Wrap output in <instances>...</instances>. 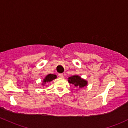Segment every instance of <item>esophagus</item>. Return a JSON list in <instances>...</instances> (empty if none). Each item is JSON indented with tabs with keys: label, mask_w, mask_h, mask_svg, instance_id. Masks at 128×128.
I'll use <instances>...</instances> for the list:
<instances>
[{
	"label": "esophagus",
	"mask_w": 128,
	"mask_h": 128,
	"mask_svg": "<svg viewBox=\"0 0 128 128\" xmlns=\"http://www.w3.org/2000/svg\"><path fill=\"white\" fill-rule=\"evenodd\" d=\"M58 76L60 77V78H64V75H63L62 74H60L58 75Z\"/></svg>",
	"instance_id": "1"
}]
</instances>
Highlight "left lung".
I'll return each mask as SVG.
<instances>
[{"label":"left lung","mask_w":128,"mask_h":128,"mask_svg":"<svg viewBox=\"0 0 128 128\" xmlns=\"http://www.w3.org/2000/svg\"><path fill=\"white\" fill-rule=\"evenodd\" d=\"M68 81L70 84H72L78 89H82L88 84L87 80L83 79L78 75H74L69 77L68 78Z\"/></svg>","instance_id":"obj_1"}]
</instances>
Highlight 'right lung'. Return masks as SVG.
<instances>
[{"label": "right lung", "instance_id": "1", "mask_svg": "<svg viewBox=\"0 0 128 128\" xmlns=\"http://www.w3.org/2000/svg\"><path fill=\"white\" fill-rule=\"evenodd\" d=\"M56 78H57V76L56 75H54V74H49V75L46 76V78L43 80L42 85L44 86L46 85V83L50 82L51 81H52L53 80H55Z\"/></svg>", "mask_w": 128, "mask_h": 128}]
</instances>
